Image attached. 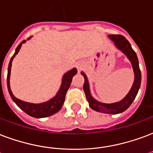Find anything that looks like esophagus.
<instances>
[{
    "label": "esophagus",
    "mask_w": 153,
    "mask_h": 153,
    "mask_svg": "<svg viewBox=\"0 0 153 153\" xmlns=\"http://www.w3.org/2000/svg\"><path fill=\"white\" fill-rule=\"evenodd\" d=\"M76 68H77L79 72H80V71H81V70H82V68H83V66H82V64H76Z\"/></svg>",
    "instance_id": "obj_1"
}]
</instances>
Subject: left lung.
<instances>
[{"mask_svg": "<svg viewBox=\"0 0 153 153\" xmlns=\"http://www.w3.org/2000/svg\"><path fill=\"white\" fill-rule=\"evenodd\" d=\"M108 37L112 41H114L116 48L121 51L123 53L125 54L131 63L134 74H135V80H134V83H133L132 87L129 93L127 94V96L123 99L121 100L119 102L111 103V104L100 102L92 97L90 90H89V85L87 76L83 72H81V74L84 76V78H85V83L83 85L84 91L85 94L86 99L88 101L91 109H93L94 111H97V112H101V113L116 114L122 113L126 111L127 108L131 105L133 101L135 100L138 91H139V89L140 87L141 72L140 67H139V60H138L136 53L134 51L127 39L120 34H110V35H108Z\"/></svg>", "mask_w": 153, "mask_h": 153, "instance_id": "obj_1", "label": "left lung"}]
</instances>
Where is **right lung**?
<instances>
[{
  "instance_id": "1",
  "label": "right lung",
  "mask_w": 153,
  "mask_h": 153,
  "mask_svg": "<svg viewBox=\"0 0 153 153\" xmlns=\"http://www.w3.org/2000/svg\"><path fill=\"white\" fill-rule=\"evenodd\" d=\"M30 39V38H29L28 39ZM24 42H26V40L22 41L18 46V48H16L15 53L12 56V58L10 59V64H9L8 74H7V86H8L9 93H10V97L13 99V101L16 103V105H18L20 109H22L25 113L27 114L28 115L34 117V118H46V117H48V116H51L54 114L57 113L61 109L62 105L64 102V100H65L66 93H67L68 89H69L70 85L72 83V77H73V76H75L76 74L77 70H76V68H72V70L66 72L63 76L61 86H60L57 94L53 98H51V99L46 102L40 103V104H33V103L26 102H23L22 100L18 99L17 97H14V95L13 94L12 91L10 89V71H11L13 59L14 58V56L18 53V51H19L21 48V46Z\"/></svg>"
}]
</instances>
